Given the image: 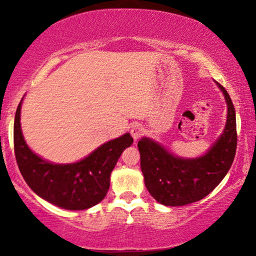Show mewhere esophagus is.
I'll list each match as a JSON object with an SVG mask.
<instances>
[{
	"label": "esophagus",
	"mask_w": 256,
	"mask_h": 256,
	"mask_svg": "<svg viewBox=\"0 0 256 256\" xmlns=\"http://www.w3.org/2000/svg\"><path fill=\"white\" fill-rule=\"evenodd\" d=\"M142 132H143V128L140 124H134L130 128V134L134 140H138L140 136L142 135Z\"/></svg>",
	"instance_id": "esophagus-1"
}]
</instances>
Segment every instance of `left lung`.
I'll list each match as a JSON object with an SVG mask.
<instances>
[{"mask_svg": "<svg viewBox=\"0 0 256 256\" xmlns=\"http://www.w3.org/2000/svg\"><path fill=\"white\" fill-rule=\"evenodd\" d=\"M216 84L226 99L227 121L204 156L180 158L148 138L138 143L146 186L160 204L182 206L200 200L218 186L232 166L238 143L236 110L227 90Z\"/></svg>", "mask_w": 256, "mask_h": 256, "instance_id": "obj_1", "label": "left lung"}]
</instances>
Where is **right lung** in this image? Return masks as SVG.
Listing matches in <instances>:
<instances>
[{"label":"right lung","instance_id":"add662e5","mask_svg":"<svg viewBox=\"0 0 256 256\" xmlns=\"http://www.w3.org/2000/svg\"><path fill=\"white\" fill-rule=\"evenodd\" d=\"M20 101L14 124V149L24 180L40 198L58 208L86 210L106 197L110 172L132 138L129 132L104 143L76 163L54 164L31 152L20 129Z\"/></svg>","mask_w":256,"mask_h":256}]
</instances>
